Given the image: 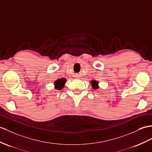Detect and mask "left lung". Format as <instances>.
<instances>
[{
	"label": "left lung",
	"mask_w": 152,
	"mask_h": 152,
	"mask_svg": "<svg viewBox=\"0 0 152 152\" xmlns=\"http://www.w3.org/2000/svg\"><path fill=\"white\" fill-rule=\"evenodd\" d=\"M91 84L92 85V87H93V88L95 89V90H97V89L99 88V86H98L99 83L97 81H96L95 80H92L91 81Z\"/></svg>",
	"instance_id": "obj_1"
}]
</instances>
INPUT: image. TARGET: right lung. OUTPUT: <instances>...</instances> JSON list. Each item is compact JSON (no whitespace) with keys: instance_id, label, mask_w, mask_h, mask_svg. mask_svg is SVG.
Listing matches in <instances>:
<instances>
[{"instance_id":"1","label":"right lung","mask_w":152,"mask_h":152,"mask_svg":"<svg viewBox=\"0 0 152 152\" xmlns=\"http://www.w3.org/2000/svg\"><path fill=\"white\" fill-rule=\"evenodd\" d=\"M66 82V79L64 78H62L61 79H58L55 81L54 85H55V88L57 89L58 90H61L64 88L65 83Z\"/></svg>"}]
</instances>
